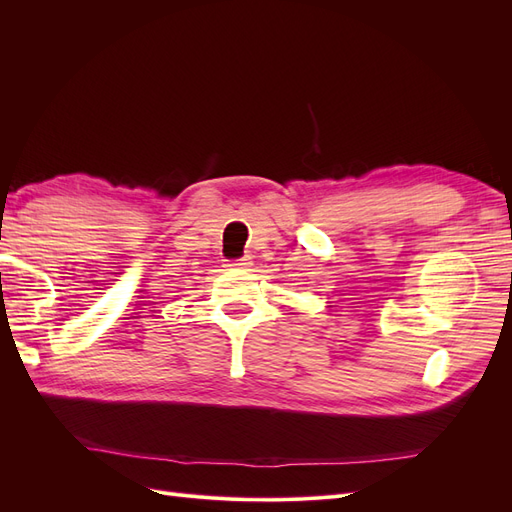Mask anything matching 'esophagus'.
Here are the masks:
<instances>
[{"instance_id": "obj_1", "label": "esophagus", "mask_w": 512, "mask_h": 512, "mask_svg": "<svg viewBox=\"0 0 512 512\" xmlns=\"http://www.w3.org/2000/svg\"><path fill=\"white\" fill-rule=\"evenodd\" d=\"M250 265H252V258H250V256H243V258L232 260L228 267H239V269H245V267H250Z\"/></svg>"}]
</instances>
